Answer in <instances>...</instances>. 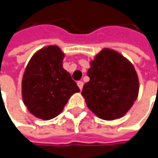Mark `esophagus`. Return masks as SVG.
Segmentation results:
<instances>
[{"instance_id": "1", "label": "esophagus", "mask_w": 158, "mask_h": 158, "mask_svg": "<svg viewBox=\"0 0 158 158\" xmlns=\"http://www.w3.org/2000/svg\"><path fill=\"white\" fill-rule=\"evenodd\" d=\"M78 86H79V89L81 90L82 89V88H83V85H84V83L82 82V81H78Z\"/></svg>"}]
</instances>
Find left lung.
I'll list each match as a JSON object with an SVG mask.
<instances>
[{"mask_svg": "<svg viewBox=\"0 0 158 158\" xmlns=\"http://www.w3.org/2000/svg\"><path fill=\"white\" fill-rule=\"evenodd\" d=\"M81 95L88 108L102 120L123 117L139 93V79L134 65L116 50L104 48L89 61Z\"/></svg>", "mask_w": 158, "mask_h": 158, "instance_id": "8db88e82", "label": "left lung"}]
</instances>
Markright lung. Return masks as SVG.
I'll return each mask as SVG.
<instances>
[{"mask_svg": "<svg viewBox=\"0 0 158 158\" xmlns=\"http://www.w3.org/2000/svg\"><path fill=\"white\" fill-rule=\"evenodd\" d=\"M65 53L56 45L36 51L22 79V98L35 117L48 121L62 112L69 98L79 92L70 74L63 68Z\"/></svg>", "mask_w": 158, "mask_h": 158, "instance_id": "right-lung-1", "label": "right lung"}]
</instances>
